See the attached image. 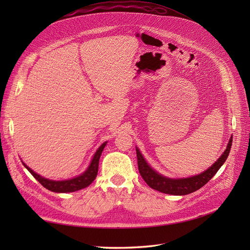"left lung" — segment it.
I'll return each instance as SVG.
<instances>
[{"mask_svg":"<svg viewBox=\"0 0 250 250\" xmlns=\"http://www.w3.org/2000/svg\"><path fill=\"white\" fill-rule=\"evenodd\" d=\"M232 143V137L229 139L228 148L225 149L223 154L218 158V161L211 166L209 169L202 172L199 175L192 176L188 178H181V179H171L167 178L161 174L155 172L150 166L144 160L143 155L141 154L140 150L137 149V157H138V166L139 172L143 179L146 181V184L154 188L156 191H160L165 194L170 195H187L199 190L204 185L213 178V176L221 168V166L228 158L230 147Z\"/></svg>","mask_w":250,"mask_h":250,"instance_id":"1","label":"left lung"}]
</instances>
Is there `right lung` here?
<instances>
[{
  "label": "right lung",
  "instance_id": "add662e5",
  "mask_svg": "<svg viewBox=\"0 0 250 250\" xmlns=\"http://www.w3.org/2000/svg\"><path fill=\"white\" fill-rule=\"evenodd\" d=\"M106 145V142L103 143L102 145L100 146V148L97 150V152L95 153L93 161L90 163L88 169L81 174V175L72 178V179H67V180H62V181H55V180H50L47 178H43L39 174H36L33 170L30 169L28 166H26L25 164H22L27 168V170L32 174L33 177L39 181V183L44 187L48 190L52 191V192H56V193H70V192H75L81 190V188H84L86 187H88L90 184L93 183L95 180V178L97 177L98 174V168H99V160L102 151Z\"/></svg>",
  "mask_w": 250,
  "mask_h": 250
}]
</instances>
